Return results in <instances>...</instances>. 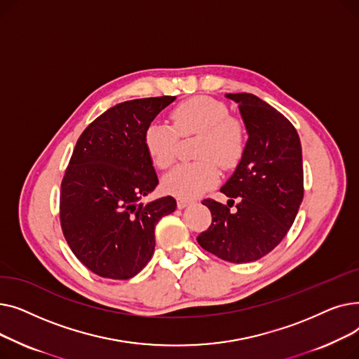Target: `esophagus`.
Returning a JSON list of instances; mask_svg holds the SVG:
<instances>
[{"label":"esophagus","instance_id":"esophagus-1","mask_svg":"<svg viewBox=\"0 0 359 359\" xmlns=\"http://www.w3.org/2000/svg\"><path fill=\"white\" fill-rule=\"evenodd\" d=\"M187 205H189V201H187V199H182V198L177 199V208L179 210H183L184 206H187Z\"/></svg>","mask_w":359,"mask_h":359}]
</instances>
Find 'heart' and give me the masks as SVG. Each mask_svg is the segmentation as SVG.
Returning a JSON list of instances; mask_svg holds the SVG:
<instances>
[{
	"label": "heart",
	"mask_w": 359,
	"mask_h": 359,
	"mask_svg": "<svg viewBox=\"0 0 359 359\" xmlns=\"http://www.w3.org/2000/svg\"><path fill=\"white\" fill-rule=\"evenodd\" d=\"M168 123L154 121L144 132L147 153L158 168H168L176 160L179 137L198 134L195 157L199 160L177 165L163 177L164 192L179 198H196L219 179L217 161L225 167L238 163L246 147V132L240 121L230 116L222 102L198 96L184 100L170 111Z\"/></svg>",
	"instance_id": "b5f03b06"
}]
</instances>
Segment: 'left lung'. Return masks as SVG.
Returning <instances> with one entry per match:
<instances>
[{
    "label": "left lung",
    "instance_id": "8db88e82",
    "mask_svg": "<svg viewBox=\"0 0 359 359\" xmlns=\"http://www.w3.org/2000/svg\"><path fill=\"white\" fill-rule=\"evenodd\" d=\"M238 104L248 142L233 176L221 192L238 199L236 210L203 199L212 222L198 236L201 248L231 263L255 262L291 229L304 196L301 142L292 123L250 93L227 94Z\"/></svg>",
    "mask_w": 359,
    "mask_h": 359
}]
</instances>
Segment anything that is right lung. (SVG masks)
<instances>
[{
  "instance_id": "right-lung-1",
  "label": "right lung",
  "mask_w": 359,
  "mask_h": 359,
  "mask_svg": "<svg viewBox=\"0 0 359 359\" xmlns=\"http://www.w3.org/2000/svg\"><path fill=\"white\" fill-rule=\"evenodd\" d=\"M175 96L119 103L93 121L75 145L61 183L64 237L83 265L102 278L129 279L154 253L156 224L176 210L164 196L144 203L158 179L145 128Z\"/></svg>"
}]
</instances>
